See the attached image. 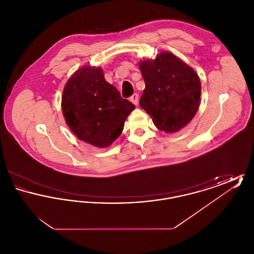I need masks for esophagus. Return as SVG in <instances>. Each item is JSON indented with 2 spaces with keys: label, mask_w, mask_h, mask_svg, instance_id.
<instances>
[{
  "label": "esophagus",
  "mask_w": 254,
  "mask_h": 254,
  "mask_svg": "<svg viewBox=\"0 0 254 254\" xmlns=\"http://www.w3.org/2000/svg\"><path fill=\"white\" fill-rule=\"evenodd\" d=\"M129 100H130V102L134 104L135 106H137L138 105V101H139V95L137 94V93H134L132 96L129 98Z\"/></svg>",
  "instance_id": "34e87169"
}]
</instances>
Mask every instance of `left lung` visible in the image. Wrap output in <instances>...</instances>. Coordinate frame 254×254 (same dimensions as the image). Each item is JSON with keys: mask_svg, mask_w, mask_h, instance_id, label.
Segmentation results:
<instances>
[{"mask_svg": "<svg viewBox=\"0 0 254 254\" xmlns=\"http://www.w3.org/2000/svg\"><path fill=\"white\" fill-rule=\"evenodd\" d=\"M139 68L145 83L140 107L159 130H181L192 120L200 106L198 74L169 51L159 53L155 59L140 61Z\"/></svg>", "mask_w": 254, "mask_h": 254, "instance_id": "obj_1", "label": "left lung"}]
</instances>
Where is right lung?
Here are the masks:
<instances>
[{"label":"right lung","instance_id":"right-lung-1","mask_svg":"<svg viewBox=\"0 0 254 254\" xmlns=\"http://www.w3.org/2000/svg\"><path fill=\"white\" fill-rule=\"evenodd\" d=\"M134 109L106 81L101 67L82 66L63 90L62 111L66 125L79 140L99 148L108 147L121 135Z\"/></svg>","mask_w":254,"mask_h":254}]
</instances>
